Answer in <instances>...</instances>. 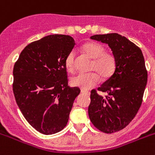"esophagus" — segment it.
<instances>
[{
  "label": "esophagus",
  "instance_id": "esophagus-1",
  "mask_svg": "<svg viewBox=\"0 0 155 155\" xmlns=\"http://www.w3.org/2000/svg\"><path fill=\"white\" fill-rule=\"evenodd\" d=\"M81 93L82 94H84V95H90V91H89L83 90V89L81 90Z\"/></svg>",
  "mask_w": 155,
  "mask_h": 155
}]
</instances>
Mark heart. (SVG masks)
<instances>
[{
	"label": "heart",
	"mask_w": 155,
	"mask_h": 155,
	"mask_svg": "<svg viewBox=\"0 0 155 155\" xmlns=\"http://www.w3.org/2000/svg\"><path fill=\"white\" fill-rule=\"evenodd\" d=\"M82 50L87 56L93 59L91 70L97 71L102 78H108L114 72L116 61L110 52H106L103 45L90 42L83 45ZM75 51H71L65 58V67L68 71H73L75 68ZM96 72L80 73L71 79V84L83 90H88L99 83V76Z\"/></svg>",
	"instance_id": "obj_1"
}]
</instances>
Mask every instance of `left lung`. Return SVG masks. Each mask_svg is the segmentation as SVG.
Masks as SVG:
<instances>
[{
	"mask_svg": "<svg viewBox=\"0 0 155 155\" xmlns=\"http://www.w3.org/2000/svg\"><path fill=\"white\" fill-rule=\"evenodd\" d=\"M91 40L107 44L115 58L114 73L91 91L88 115L100 131L111 134L126 127L136 115L143 102L147 71L143 52L137 45L118 33L95 35Z\"/></svg>",
	"mask_w": 155,
	"mask_h": 155,
	"instance_id": "8db88e82",
	"label": "left lung"
}]
</instances>
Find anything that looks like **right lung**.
<instances>
[{
    "mask_svg": "<svg viewBox=\"0 0 155 155\" xmlns=\"http://www.w3.org/2000/svg\"><path fill=\"white\" fill-rule=\"evenodd\" d=\"M74 39L49 35L28 45L13 68L12 89L28 123L44 134L62 130L68 122L79 87L68 85L65 58Z\"/></svg>",
    "mask_w": 155,
    "mask_h": 155,
    "instance_id": "right-lung-1",
    "label": "right lung"
}]
</instances>
